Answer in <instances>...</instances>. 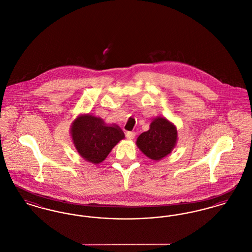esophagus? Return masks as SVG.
<instances>
[{
    "instance_id": "34e87169",
    "label": "esophagus",
    "mask_w": 252,
    "mask_h": 252,
    "mask_svg": "<svg viewBox=\"0 0 252 252\" xmlns=\"http://www.w3.org/2000/svg\"><path fill=\"white\" fill-rule=\"evenodd\" d=\"M135 135H136V134H135V132H126V139H128V140H132V139H134Z\"/></svg>"
}]
</instances>
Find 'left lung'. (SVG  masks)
Listing matches in <instances>:
<instances>
[{"instance_id":"left-lung-1","label":"left lung","mask_w":252,"mask_h":252,"mask_svg":"<svg viewBox=\"0 0 252 252\" xmlns=\"http://www.w3.org/2000/svg\"><path fill=\"white\" fill-rule=\"evenodd\" d=\"M177 138L176 126L165 118L158 117L151 123L148 131L138 137L136 144L145 156L158 160L171 153Z\"/></svg>"}]
</instances>
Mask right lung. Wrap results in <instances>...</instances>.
I'll use <instances>...</instances> for the list:
<instances>
[{"label":"right lung","mask_w":252,"mask_h":252,"mask_svg":"<svg viewBox=\"0 0 252 252\" xmlns=\"http://www.w3.org/2000/svg\"><path fill=\"white\" fill-rule=\"evenodd\" d=\"M72 141L78 153L94 164L102 162L125 134L118 126H106L92 115L79 116L72 126Z\"/></svg>","instance_id":"add662e5"}]
</instances>
